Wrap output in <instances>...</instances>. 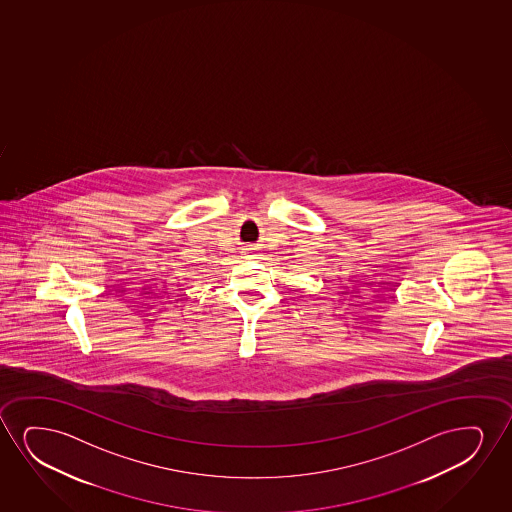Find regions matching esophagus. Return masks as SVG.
I'll use <instances>...</instances> for the list:
<instances>
[{
    "mask_svg": "<svg viewBox=\"0 0 512 512\" xmlns=\"http://www.w3.org/2000/svg\"><path fill=\"white\" fill-rule=\"evenodd\" d=\"M254 251L253 249H249V253H247V258H254V256H256V254H253Z\"/></svg>",
    "mask_w": 512,
    "mask_h": 512,
    "instance_id": "esophagus-1",
    "label": "esophagus"
}]
</instances>
